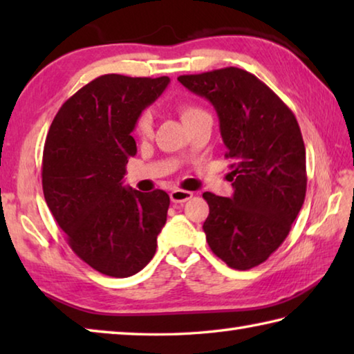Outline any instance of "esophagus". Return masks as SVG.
<instances>
[{"label": "esophagus", "mask_w": 354, "mask_h": 354, "mask_svg": "<svg viewBox=\"0 0 354 354\" xmlns=\"http://www.w3.org/2000/svg\"><path fill=\"white\" fill-rule=\"evenodd\" d=\"M192 196H194V194H192V192H189V190L175 189V190L170 192V200L173 203H184V201L190 200Z\"/></svg>", "instance_id": "1"}]
</instances>
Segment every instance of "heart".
<instances>
[{"label":"heart","mask_w":354,"mask_h":354,"mask_svg":"<svg viewBox=\"0 0 354 354\" xmlns=\"http://www.w3.org/2000/svg\"><path fill=\"white\" fill-rule=\"evenodd\" d=\"M178 112H179V115H181V120L184 122L185 127L190 123L196 122V120L211 117L200 104L192 103V101H181V103H178ZM134 134L142 140L151 139L153 120H151V115H149V112H142L140 115L136 118Z\"/></svg>","instance_id":"obj_1"}]
</instances>
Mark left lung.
I'll return each mask as SVG.
<instances>
[{
  "label": "left lung",
  "instance_id": "obj_1",
  "mask_svg": "<svg viewBox=\"0 0 354 354\" xmlns=\"http://www.w3.org/2000/svg\"><path fill=\"white\" fill-rule=\"evenodd\" d=\"M178 81L214 106L231 160V198L205 192L203 230L214 254L236 270L268 259L290 231L306 196V149L293 112L242 68L226 67Z\"/></svg>",
  "mask_w": 354,
  "mask_h": 354
}]
</instances>
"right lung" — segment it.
Returning a JSON list of instances; mask_svg holds the SVG:
<instances>
[{
    "mask_svg": "<svg viewBox=\"0 0 354 354\" xmlns=\"http://www.w3.org/2000/svg\"><path fill=\"white\" fill-rule=\"evenodd\" d=\"M170 77L103 75L62 104L48 131L41 185L53 217L77 257L112 278H128L153 259L170 196L123 185L136 156V118Z\"/></svg>",
    "mask_w": 354,
    "mask_h": 354,
    "instance_id": "add662e5",
    "label": "right lung"
}]
</instances>
